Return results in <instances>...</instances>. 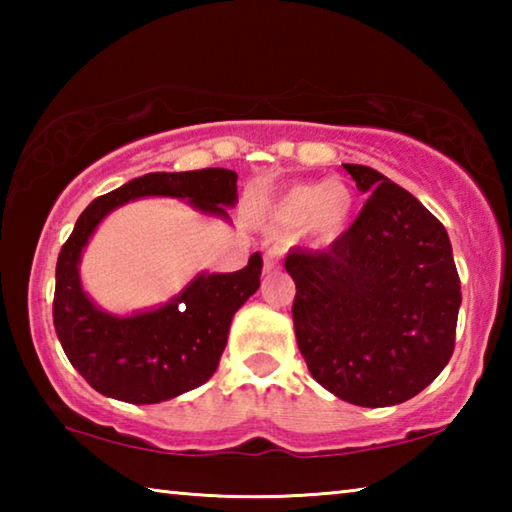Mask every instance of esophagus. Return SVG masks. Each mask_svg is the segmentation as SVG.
<instances>
[{"mask_svg":"<svg viewBox=\"0 0 512 512\" xmlns=\"http://www.w3.org/2000/svg\"><path fill=\"white\" fill-rule=\"evenodd\" d=\"M277 266H280V250H277V248L266 250V255H264V273L275 271Z\"/></svg>","mask_w":512,"mask_h":512,"instance_id":"esophagus-1","label":"esophagus"}]
</instances>
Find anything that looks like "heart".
I'll use <instances>...</instances> for the list:
<instances>
[{"label": "heart", "mask_w": 512, "mask_h": 512, "mask_svg": "<svg viewBox=\"0 0 512 512\" xmlns=\"http://www.w3.org/2000/svg\"><path fill=\"white\" fill-rule=\"evenodd\" d=\"M357 194L343 180H309L284 192L273 207V221L282 230H302L316 244H334L348 232Z\"/></svg>", "instance_id": "obj_1"}]
</instances>
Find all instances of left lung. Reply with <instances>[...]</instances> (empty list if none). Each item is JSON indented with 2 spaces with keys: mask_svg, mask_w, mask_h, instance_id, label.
<instances>
[{
  "mask_svg": "<svg viewBox=\"0 0 512 512\" xmlns=\"http://www.w3.org/2000/svg\"><path fill=\"white\" fill-rule=\"evenodd\" d=\"M370 194L327 250H291L293 329L320 386L341 400L402 404L454 352L461 280L447 230L418 198L363 164H343Z\"/></svg>",
  "mask_w": 512,
  "mask_h": 512,
  "instance_id": "1",
  "label": "left lung"
}]
</instances>
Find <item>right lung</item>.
<instances>
[{"instance_id":"add662e5","label":"right lung","mask_w":512,"mask_h":512,"mask_svg":"<svg viewBox=\"0 0 512 512\" xmlns=\"http://www.w3.org/2000/svg\"><path fill=\"white\" fill-rule=\"evenodd\" d=\"M146 196L180 198L196 212L230 223L237 205V173L201 169L146 173L85 207L56 264L54 327L81 377L112 400L158 404L194 391L210 379L228 343L230 323L259 289L262 255L235 273H198L160 307L119 316L101 309L81 282V257L94 230L117 207Z\"/></svg>"}]
</instances>
